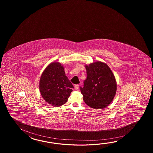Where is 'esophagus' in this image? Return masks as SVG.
<instances>
[{"instance_id": "obj_1", "label": "esophagus", "mask_w": 153, "mask_h": 153, "mask_svg": "<svg viewBox=\"0 0 153 153\" xmlns=\"http://www.w3.org/2000/svg\"><path fill=\"white\" fill-rule=\"evenodd\" d=\"M74 88H75V90H78L79 88V85H75V86H74Z\"/></svg>"}]
</instances>
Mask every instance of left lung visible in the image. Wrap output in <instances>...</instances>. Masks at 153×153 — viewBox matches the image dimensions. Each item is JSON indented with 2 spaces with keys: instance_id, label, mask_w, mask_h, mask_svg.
Here are the masks:
<instances>
[{
  "instance_id": "left-lung-1",
  "label": "left lung",
  "mask_w": 153,
  "mask_h": 153,
  "mask_svg": "<svg viewBox=\"0 0 153 153\" xmlns=\"http://www.w3.org/2000/svg\"><path fill=\"white\" fill-rule=\"evenodd\" d=\"M87 78L80 88L85 103L95 109L107 107L116 94L117 84L113 73L104 62L85 65Z\"/></svg>"
}]
</instances>
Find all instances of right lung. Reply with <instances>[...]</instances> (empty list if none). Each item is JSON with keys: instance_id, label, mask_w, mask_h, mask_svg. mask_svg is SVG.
<instances>
[{"instance_id": "right-lung-1", "label": "right lung", "mask_w": 153, "mask_h": 153, "mask_svg": "<svg viewBox=\"0 0 153 153\" xmlns=\"http://www.w3.org/2000/svg\"><path fill=\"white\" fill-rule=\"evenodd\" d=\"M74 88L65 75V68L59 62L48 65L42 74L39 90L44 100L55 107L65 103Z\"/></svg>"}]
</instances>
